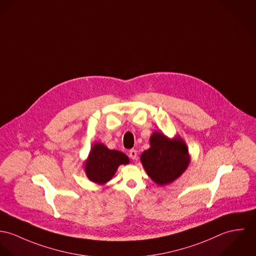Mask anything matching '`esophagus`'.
Masks as SVG:
<instances>
[{"label":"esophagus","mask_w":256,"mask_h":256,"mask_svg":"<svg viewBox=\"0 0 256 256\" xmlns=\"http://www.w3.org/2000/svg\"><path fill=\"white\" fill-rule=\"evenodd\" d=\"M128 154H130V157L132 160H136V159L138 158V151H136V149H130V152H128Z\"/></svg>","instance_id":"1"}]
</instances>
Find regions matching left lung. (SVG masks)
I'll return each mask as SVG.
<instances>
[{
	"label": "left lung",
	"mask_w": 256,
	"mask_h": 256,
	"mask_svg": "<svg viewBox=\"0 0 256 256\" xmlns=\"http://www.w3.org/2000/svg\"><path fill=\"white\" fill-rule=\"evenodd\" d=\"M150 144L140 160L148 176L157 184H170L188 168V147L180 138L170 140L163 134L155 132L150 138Z\"/></svg>",
	"instance_id": "left-lung-1"
}]
</instances>
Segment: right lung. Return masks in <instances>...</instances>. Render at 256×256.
Here are the masks:
<instances>
[{"label":"right lung","instance_id":"add662e5","mask_svg":"<svg viewBox=\"0 0 256 256\" xmlns=\"http://www.w3.org/2000/svg\"><path fill=\"white\" fill-rule=\"evenodd\" d=\"M128 163V158L122 152L110 150L103 144L96 143L86 162V174L90 180L102 184L112 178L120 165Z\"/></svg>","mask_w":256,"mask_h":256}]
</instances>
